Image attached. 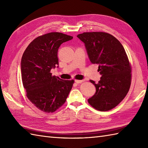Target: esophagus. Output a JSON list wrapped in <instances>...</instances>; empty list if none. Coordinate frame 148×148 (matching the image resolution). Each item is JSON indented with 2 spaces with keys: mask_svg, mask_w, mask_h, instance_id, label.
<instances>
[{
  "mask_svg": "<svg viewBox=\"0 0 148 148\" xmlns=\"http://www.w3.org/2000/svg\"><path fill=\"white\" fill-rule=\"evenodd\" d=\"M83 80H75V82H76V83H77V84H79V83H83Z\"/></svg>",
  "mask_w": 148,
  "mask_h": 148,
  "instance_id": "34e87169",
  "label": "esophagus"
}]
</instances>
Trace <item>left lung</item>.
Instances as JSON below:
<instances>
[{
	"instance_id": "obj_1",
	"label": "left lung",
	"mask_w": 148,
	"mask_h": 148,
	"mask_svg": "<svg viewBox=\"0 0 148 148\" xmlns=\"http://www.w3.org/2000/svg\"><path fill=\"white\" fill-rule=\"evenodd\" d=\"M77 37L84 43L92 64H99L101 75L95 85L96 92L88 102L100 111L114 108L127 95L130 89L132 67L125 50L121 42L108 33L84 32Z\"/></svg>"
}]
</instances>
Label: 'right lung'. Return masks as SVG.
Segmentation results:
<instances>
[{
    "label": "right lung",
    "instance_id": "right-lung-1",
    "mask_svg": "<svg viewBox=\"0 0 148 148\" xmlns=\"http://www.w3.org/2000/svg\"><path fill=\"white\" fill-rule=\"evenodd\" d=\"M73 37L60 32H50L36 37L22 56V83L28 99L37 109L53 112L65 102L74 81L52 76L51 69L58 65L59 47Z\"/></svg>",
    "mask_w": 148,
    "mask_h": 148
}]
</instances>
